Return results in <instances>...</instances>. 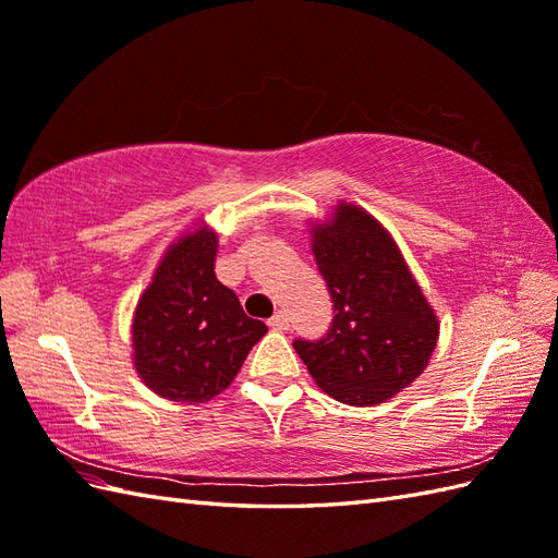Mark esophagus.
Returning a JSON list of instances; mask_svg holds the SVG:
<instances>
[{
  "mask_svg": "<svg viewBox=\"0 0 558 558\" xmlns=\"http://www.w3.org/2000/svg\"><path fill=\"white\" fill-rule=\"evenodd\" d=\"M268 326L274 328V330H288L290 328V318H288V314H282V311H278L276 316L268 318Z\"/></svg>",
  "mask_w": 558,
  "mask_h": 558,
  "instance_id": "34e87169",
  "label": "esophagus"
}]
</instances>
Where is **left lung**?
<instances>
[{"instance_id":"1","label":"left lung","mask_w":558,"mask_h":558,"mask_svg":"<svg viewBox=\"0 0 558 558\" xmlns=\"http://www.w3.org/2000/svg\"><path fill=\"white\" fill-rule=\"evenodd\" d=\"M311 250L332 300V326L294 349L323 392L352 407L380 404L425 371L439 320L378 220L340 202L311 228Z\"/></svg>"}]
</instances>
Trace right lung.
<instances>
[{
	"label": "right lung",
	"instance_id": "right-lung-1",
	"mask_svg": "<svg viewBox=\"0 0 558 558\" xmlns=\"http://www.w3.org/2000/svg\"><path fill=\"white\" fill-rule=\"evenodd\" d=\"M218 238L202 226L166 250L133 316V364L151 392L202 404L235 380L266 323L214 274Z\"/></svg>",
	"mask_w": 558,
	"mask_h": 558
}]
</instances>
